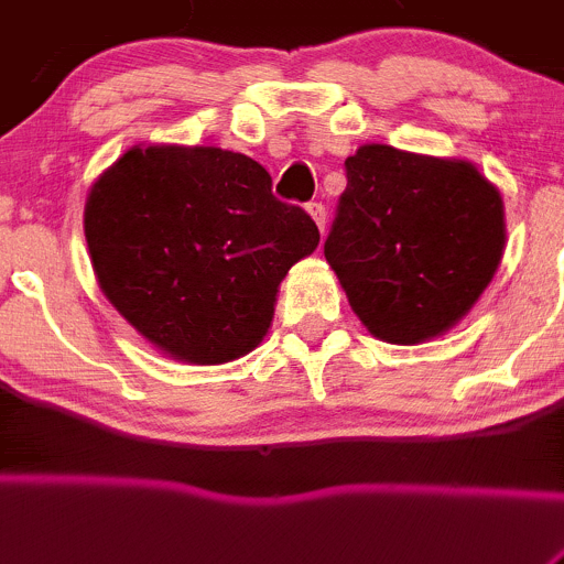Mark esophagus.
I'll use <instances>...</instances> for the list:
<instances>
[{
	"instance_id": "34e87169",
	"label": "esophagus",
	"mask_w": 564,
	"mask_h": 564,
	"mask_svg": "<svg viewBox=\"0 0 564 564\" xmlns=\"http://www.w3.org/2000/svg\"><path fill=\"white\" fill-rule=\"evenodd\" d=\"M306 212H308V215H312V220L317 223L319 234H325V207H323V204H319V202L306 204Z\"/></svg>"
}]
</instances>
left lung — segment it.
<instances>
[{"instance_id": "left-lung-1", "label": "left lung", "mask_w": 564, "mask_h": 564, "mask_svg": "<svg viewBox=\"0 0 564 564\" xmlns=\"http://www.w3.org/2000/svg\"><path fill=\"white\" fill-rule=\"evenodd\" d=\"M325 241L349 306L390 344L441 336L476 304L506 247L500 191L470 161L362 144Z\"/></svg>"}]
</instances>
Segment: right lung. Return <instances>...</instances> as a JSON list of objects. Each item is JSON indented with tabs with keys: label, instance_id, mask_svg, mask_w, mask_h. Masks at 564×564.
<instances>
[{
	"label": "right lung",
	"instance_id": "1",
	"mask_svg": "<svg viewBox=\"0 0 564 564\" xmlns=\"http://www.w3.org/2000/svg\"><path fill=\"white\" fill-rule=\"evenodd\" d=\"M86 241L101 293L174 360L217 366L269 333L280 282L319 231L250 155L134 144L90 185Z\"/></svg>",
	"mask_w": 564,
	"mask_h": 564
}]
</instances>
